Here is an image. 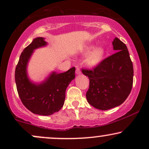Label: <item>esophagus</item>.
Returning a JSON list of instances; mask_svg holds the SVG:
<instances>
[{"label": "esophagus", "mask_w": 149, "mask_h": 149, "mask_svg": "<svg viewBox=\"0 0 149 149\" xmlns=\"http://www.w3.org/2000/svg\"><path fill=\"white\" fill-rule=\"evenodd\" d=\"M76 74H80V73H81V71H80V67H79V66H76Z\"/></svg>", "instance_id": "1"}]
</instances>
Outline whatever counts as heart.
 I'll return each instance as SVG.
<instances>
[{
  "instance_id": "1",
  "label": "heart",
  "mask_w": 149,
  "mask_h": 149,
  "mask_svg": "<svg viewBox=\"0 0 149 149\" xmlns=\"http://www.w3.org/2000/svg\"><path fill=\"white\" fill-rule=\"evenodd\" d=\"M90 49H89L87 52H89ZM104 55V49L102 47H97L92 51L90 54L89 57L87 59V64L90 66H95L100 63L102 60V57Z\"/></svg>"
}]
</instances>
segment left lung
I'll return each instance as SVG.
<instances>
[{
	"label": "left lung",
	"mask_w": 149,
	"mask_h": 149,
	"mask_svg": "<svg viewBox=\"0 0 149 149\" xmlns=\"http://www.w3.org/2000/svg\"><path fill=\"white\" fill-rule=\"evenodd\" d=\"M115 54L100 61L92 69H82L88 76L86 92L88 103L96 109L108 110L122 104L133 85V65L127 46L118 38L113 41Z\"/></svg>",
	"instance_id": "left-lung-1"
}]
</instances>
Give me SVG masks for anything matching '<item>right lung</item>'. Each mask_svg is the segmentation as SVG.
I'll list each match as a JSON object with an SVG mask.
<instances>
[{
	"instance_id": "obj_1",
	"label": "right lung",
	"mask_w": 149,
	"mask_h": 149,
	"mask_svg": "<svg viewBox=\"0 0 149 149\" xmlns=\"http://www.w3.org/2000/svg\"><path fill=\"white\" fill-rule=\"evenodd\" d=\"M47 44L43 38H36L24 49L15 69V83L22 104L33 113L49 116L59 111L65 100L66 88L75 78V67L61 73H52L40 85L31 83L26 65L33 49Z\"/></svg>"
}]
</instances>
